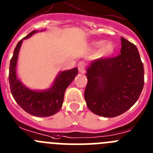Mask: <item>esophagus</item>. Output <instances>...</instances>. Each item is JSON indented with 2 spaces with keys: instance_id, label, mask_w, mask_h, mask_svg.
<instances>
[{
  "instance_id": "34e87169",
  "label": "esophagus",
  "mask_w": 153,
  "mask_h": 153,
  "mask_svg": "<svg viewBox=\"0 0 153 153\" xmlns=\"http://www.w3.org/2000/svg\"><path fill=\"white\" fill-rule=\"evenodd\" d=\"M85 67H86V63L84 62V61H79L77 64L79 72L81 73V74H84V73L86 72V71H85Z\"/></svg>"
}]
</instances>
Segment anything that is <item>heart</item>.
Listing matches in <instances>:
<instances>
[{
    "instance_id": "b5f03b06",
    "label": "heart",
    "mask_w": 153,
    "mask_h": 153,
    "mask_svg": "<svg viewBox=\"0 0 153 153\" xmlns=\"http://www.w3.org/2000/svg\"><path fill=\"white\" fill-rule=\"evenodd\" d=\"M92 49L99 48L96 54V57H105L111 55L114 51V45L112 42H105L102 40L92 42L91 43Z\"/></svg>"
}]
</instances>
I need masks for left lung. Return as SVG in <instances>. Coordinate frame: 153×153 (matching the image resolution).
<instances>
[{
	"label": "left lung",
	"mask_w": 153,
	"mask_h": 153,
	"mask_svg": "<svg viewBox=\"0 0 153 153\" xmlns=\"http://www.w3.org/2000/svg\"><path fill=\"white\" fill-rule=\"evenodd\" d=\"M86 71V105L94 114L102 117H116L127 111L143 89V64L138 49L123 37L120 54L96 60Z\"/></svg>",
	"instance_id": "1"
}]
</instances>
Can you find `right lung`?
Instances as JSON below:
<instances>
[{
    "label": "right lung",
    "mask_w": 153,
    "mask_h": 153,
    "mask_svg": "<svg viewBox=\"0 0 153 153\" xmlns=\"http://www.w3.org/2000/svg\"><path fill=\"white\" fill-rule=\"evenodd\" d=\"M37 31L31 32L17 43L10 63L9 82L11 93L18 105L25 111L37 117H48L56 114L62 107L66 89L78 74L76 67L62 71L56 78L51 89L42 92L28 89L17 79L16 74V62L19 48L23 39H28Z\"/></svg>",
    "instance_id": "add662e5"
}]
</instances>
